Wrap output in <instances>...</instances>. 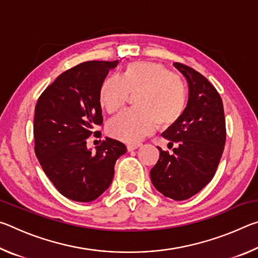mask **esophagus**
<instances>
[{"mask_svg": "<svg viewBox=\"0 0 258 258\" xmlns=\"http://www.w3.org/2000/svg\"><path fill=\"white\" fill-rule=\"evenodd\" d=\"M141 146H142L141 143H137V145H128V146H127V150H128V151L137 150L138 148H140V147H141Z\"/></svg>", "mask_w": 258, "mask_h": 258, "instance_id": "obj_1", "label": "esophagus"}]
</instances>
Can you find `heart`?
Returning <instances> with one entry per match:
<instances>
[{
  "instance_id": "b5f03b06",
  "label": "heart",
  "mask_w": 258,
  "mask_h": 258,
  "mask_svg": "<svg viewBox=\"0 0 258 258\" xmlns=\"http://www.w3.org/2000/svg\"><path fill=\"white\" fill-rule=\"evenodd\" d=\"M128 94H135V109L126 110L108 123V133L120 141L139 142L158 123L167 127L181 118L186 107L185 83L163 64L135 61L124 68L120 77L108 76L99 90V102L109 113L118 111Z\"/></svg>"
}]
</instances>
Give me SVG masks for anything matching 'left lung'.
<instances>
[{"label":"left lung","mask_w":258,"mask_h":258,"mask_svg":"<svg viewBox=\"0 0 258 258\" xmlns=\"http://www.w3.org/2000/svg\"><path fill=\"white\" fill-rule=\"evenodd\" d=\"M186 78L189 100L176 123L161 134L177 143L173 154L160 152L150 171L154 186L165 197L185 200L204 189L215 175L225 145L223 103L206 77L185 64L173 63Z\"/></svg>","instance_id":"1"}]
</instances>
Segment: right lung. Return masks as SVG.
<instances>
[{
  "label": "right lung",
  "instance_id": "1",
  "mask_svg": "<svg viewBox=\"0 0 258 258\" xmlns=\"http://www.w3.org/2000/svg\"><path fill=\"white\" fill-rule=\"evenodd\" d=\"M116 61H87L61 74L42 93L35 108V154L61 195L90 203L110 186L116 160L126 152L106 138L95 152L86 139L102 124L99 90ZM97 132H94V134Z\"/></svg>",
  "mask_w": 258,
  "mask_h": 258
}]
</instances>
